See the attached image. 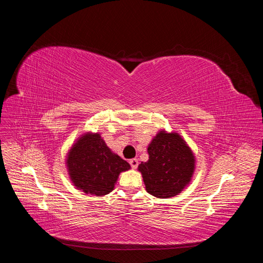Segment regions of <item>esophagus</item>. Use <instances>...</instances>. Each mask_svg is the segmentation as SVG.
Returning <instances> with one entry per match:
<instances>
[{
	"label": "esophagus",
	"mask_w": 263,
	"mask_h": 263,
	"mask_svg": "<svg viewBox=\"0 0 263 263\" xmlns=\"http://www.w3.org/2000/svg\"><path fill=\"white\" fill-rule=\"evenodd\" d=\"M129 163H130V165H132V168H133V169H136L137 166H138V159H136V158L130 159V160H129Z\"/></svg>",
	"instance_id": "34e87169"
}]
</instances>
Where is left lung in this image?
Masks as SVG:
<instances>
[{
  "instance_id": "left-lung-1",
  "label": "left lung",
  "mask_w": 263,
  "mask_h": 263,
  "mask_svg": "<svg viewBox=\"0 0 263 263\" xmlns=\"http://www.w3.org/2000/svg\"><path fill=\"white\" fill-rule=\"evenodd\" d=\"M149 159L138 165L146 191L158 198L180 194L192 180L195 157L178 133H159L148 145Z\"/></svg>"
}]
</instances>
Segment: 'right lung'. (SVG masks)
Returning a JSON list of instances; mask_svg holds the SVG:
<instances>
[{"instance_id":"right-lung-1","label":"right lung","mask_w":263,"mask_h":263,"mask_svg":"<svg viewBox=\"0 0 263 263\" xmlns=\"http://www.w3.org/2000/svg\"><path fill=\"white\" fill-rule=\"evenodd\" d=\"M67 170L73 185L85 194L104 196L112 192L121 172L129 163L113 153L99 133H85L70 148Z\"/></svg>"}]
</instances>
